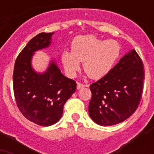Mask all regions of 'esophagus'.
<instances>
[{"label":"esophagus","mask_w":154,"mask_h":154,"mask_svg":"<svg viewBox=\"0 0 154 154\" xmlns=\"http://www.w3.org/2000/svg\"><path fill=\"white\" fill-rule=\"evenodd\" d=\"M85 86H89V85H85L84 84H82V83H80V82H77V89H82V88H83V87H85Z\"/></svg>","instance_id":"esophagus-1"}]
</instances>
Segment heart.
<instances>
[{
	"label": "heart",
	"mask_w": 154,
	"mask_h": 154,
	"mask_svg": "<svg viewBox=\"0 0 154 154\" xmlns=\"http://www.w3.org/2000/svg\"><path fill=\"white\" fill-rule=\"evenodd\" d=\"M121 55V45L114 40L100 39L94 35L78 36L71 43V52H63L61 60L69 74H74L83 62V69L91 79L107 74Z\"/></svg>",
	"instance_id": "b5f03b06"
}]
</instances>
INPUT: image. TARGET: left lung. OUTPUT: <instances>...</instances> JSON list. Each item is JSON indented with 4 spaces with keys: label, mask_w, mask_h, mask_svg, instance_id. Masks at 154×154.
<instances>
[{
    "label": "left lung",
    "mask_w": 154,
    "mask_h": 154,
    "mask_svg": "<svg viewBox=\"0 0 154 154\" xmlns=\"http://www.w3.org/2000/svg\"><path fill=\"white\" fill-rule=\"evenodd\" d=\"M144 77L143 62L133 49L105 76L90 85L89 113L93 121L106 126L129 118L141 102Z\"/></svg>",
    "instance_id": "left-lung-1"
}]
</instances>
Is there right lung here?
Here are the masks:
<instances>
[{
	"label": "right lung",
	"mask_w": 154,
	"mask_h": 154,
	"mask_svg": "<svg viewBox=\"0 0 154 154\" xmlns=\"http://www.w3.org/2000/svg\"><path fill=\"white\" fill-rule=\"evenodd\" d=\"M53 32H41L28 42L16 59L13 69V93L23 116L42 126H49L60 119L67 100L76 91L75 81L65 77L52 62L45 73L31 67L32 53L48 47Z\"/></svg>",
	"instance_id": "right-lung-1"
}]
</instances>
